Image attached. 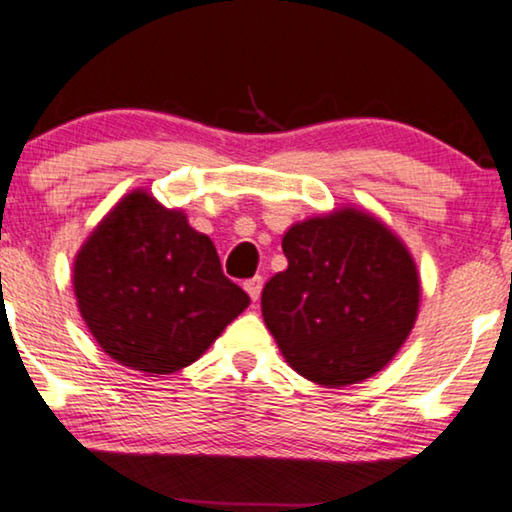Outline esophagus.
<instances>
[{
	"mask_svg": "<svg viewBox=\"0 0 512 512\" xmlns=\"http://www.w3.org/2000/svg\"><path fill=\"white\" fill-rule=\"evenodd\" d=\"M262 285H264V278L262 276H255V278H248L246 283H243V290L250 294V299L257 301L259 294H262Z\"/></svg>",
	"mask_w": 512,
	"mask_h": 512,
	"instance_id": "1",
	"label": "esophagus"
}]
</instances>
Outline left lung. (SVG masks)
Returning a JSON list of instances; mask_svg holds the SVG:
<instances>
[{
  "instance_id": "1",
  "label": "left lung",
  "mask_w": 512,
  "mask_h": 512,
  "mask_svg": "<svg viewBox=\"0 0 512 512\" xmlns=\"http://www.w3.org/2000/svg\"><path fill=\"white\" fill-rule=\"evenodd\" d=\"M287 269L262 290V315L299 376L343 387L378 373L417 318L420 278L406 246L355 208L290 227Z\"/></svg>"
}]
</instances>
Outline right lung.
<instances>
[{"instance_id":"1","label":"right lung","mask_w":512,"mask_h":512,"mask_svg":"<svg viewBox=\"0 0 512 512\" xmlns=\"http://www.w3.org/2000/svg\"><path fill=\"white\" fill-rule=\"evenodd\" d=\"M74 292L104 352L160 376L204 355L250 304L222 273L213 241L141 190L127 194L83 243Z\"/></svg>"}]
</instances>
